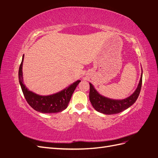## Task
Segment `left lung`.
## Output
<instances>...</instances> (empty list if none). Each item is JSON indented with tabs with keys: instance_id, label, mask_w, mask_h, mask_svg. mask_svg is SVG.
Returning <instances> with one entry per match:
<instances>
[{
	"instance_id": "8db88e82",
	"label": "left lung",
	"mask_w": 158,
	"mask_h": 158,
	"mask_svg": "<svg viewBox=\"0 0 158 158\" xmlns=\"http://www.w3.org/2000/svg\"><path fill=\"white\" fill-rule=\"evenodd\" d=\"M142 82V74L136 89L131 96L124 99H112L100 95L89 83V101L97 111L106 114H117L130 107L135 103L140 94Z\"/></svg>"
}]
</instances>
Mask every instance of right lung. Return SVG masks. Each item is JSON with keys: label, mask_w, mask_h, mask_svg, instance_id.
I'll return each instance as SVG.
<instances>
[{"label": "right lung", "mask_w": 158, "mask_h": 158, "mask_svg": "<svg viewBox=\"0 0 158 158\" xmlns=\"http://www.w3.org/2000/svg\"><path fill=\"white\" fill-rule=\"evenodd\" d=\"M23 57L24 55L22 56V63L19 68L18 78L22 92L28 104L35 111L42 113H55L63 111L67 107L72 95L80 83V80H77L69 85L68 88L55 94L49 95H40L36 94L30 91L23 84L22 73Z\"/></svg>", "instance_id": "add662e5"}]
</instances>
